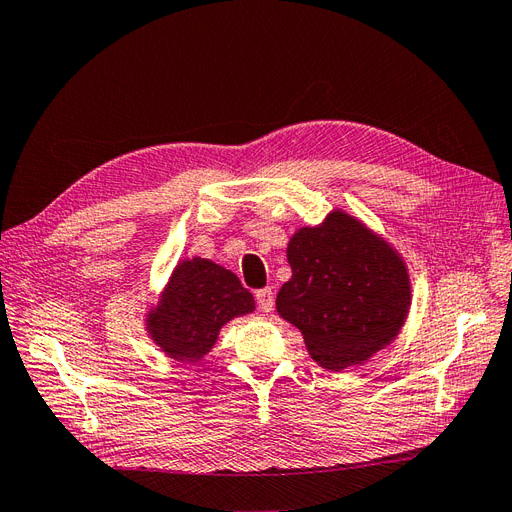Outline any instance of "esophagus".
Instances as JSON below:
<instances>
[{"mask_svg": "<svg viewBox=\"0 0 512 512\" xmlns=\"http://www.w3.org/2000/svg\"><path fill=\"white\" fill-rule=\"evenodd\" d=\"M256 301H258V307L262 309V312L269 314L273 309V303H275V297H273V290L271 288H262L256 292Z\"/></svg>", "mask_w": 512, "mask_h": 512, "instance_id": "obj_1", "label": "esophagus"}]
</instances>
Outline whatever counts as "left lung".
<instances>
[{"label":"left lung","mask_w":512,"mask_h":512,"mask_svg":"<svg viewBox=\"0 0 512 512\" xmlns=\"http://www.w3.org/2000/svg\"><path fill=\"white\" fill-rule=\"evenodd\" d=\"M292 277L275 299L277 314L303 335L312 359L331 371L369 361L391 346L412 305L404 256L344 209L288 241Z\"/></svg>","instance_id":"8db88e82"}]
</instances>
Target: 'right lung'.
Returning <instances> with one entry per match:
<instances>
[{"label":"right lung","instance_id":"right-lung-1","mask_svg":"<svg viewBox=\"0 0 512 512\" xmlns=\"http://www.w3.org/2000/svg\"><path fill=\"white\" fill-rule=\"evenodd\" d=\"M256 309L239 277L209 258H183L145 312V331L168 359L196 365L218 342L224 324Z\"/></svg>","mask_w":512,"mask_h":512}]
</instances>
